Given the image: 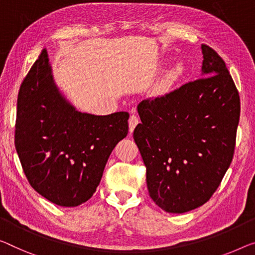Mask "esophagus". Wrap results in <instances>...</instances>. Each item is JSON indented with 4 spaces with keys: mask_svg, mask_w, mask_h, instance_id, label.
I'll return each mask as SVG.
<instances>
[{
    "mask_svg": "<svg viewBox=\"0 0 255 255\" xmlns=\"http://www.w3.org/2000/svg\"><path fill=\"white\" fill-rule=\"evenodd\" d=\"M138 123H139V119H138L137 116H136V115L130 116V118H129V120H128L129 131H130V132L134 131V129H135L136 126H137Z\"/></svg>",
    "mask_w": 255,
    "mask_h": 255,
    "instance_id": "obj_1",
    "label": "esophagus"
}]
</instances>
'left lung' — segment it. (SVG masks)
I'll use <instances>...</instances> for the list:
<instances>
[{
    "instance_id": "1",
    "label": "left lung",
    "mask_w": 255,
    "mask_h": 255,
    "mask_svg": "<svg viewBox=\"0 0 255 255\" xmlns=\"http://www.w3.org/2000/svg\"><path fill=\"white\" fill-rule=\"evenodd\" d=\"M196 81L137 105L134 139L146 167L150 197L161 210L185 213L210 200L233 160L241 115L225 60L201 44Z\"/></svg>"
}]
</instances>
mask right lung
Listing matches in <instances>:
<instances>
[{
	"label": "right lung",
	"instance_id": "1",
	"mask_svg": "<svg viewBox=\"0 0 255 255\" xmlns=\"http://www.w3.org/2000/svg\"><path fill=\"white\" fill-rule=\"evenodd\" d=\"M128 112H79L56 86L43 49L22 81L14 145L32 188L51 203L75 207L100 184L112 150L128 134Z\"/></svg>",
	"mask_w": 255,
	"mask_h": 255
}]
</instances>
